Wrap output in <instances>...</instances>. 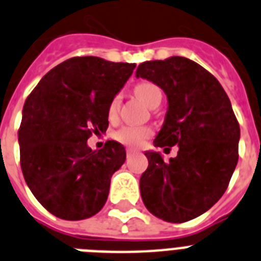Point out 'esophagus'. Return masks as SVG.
I'll list each match as a JSON object with an SVG mask.
<instances>
[{
    "label": "esophagus",
    "instance_id": "34e87169",
    "mask_svg": "<svg viewBox=\"0 0 261 261\" xmlns=\"http://www.w3.org/2000/svg\"><path fill=\"white\" fill-rule=\"evenodd\" d=\"M126 154H127V156H131V155H134V154H135V150H133V149H127Z\"/></svg>",
    "mask_w": 261,
    "mask_h": 261
}]
</instances>
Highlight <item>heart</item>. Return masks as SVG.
Here are the masks:
<instances>
[{"mask_svg":"<svg viewBox=\"0 0 261 261\" xmlns=\"http://www.w3.org/2000/svg\"><path fill=\"white\" fill-rule=\"evenodd\" d=\"M135 94L138 97L143 100L147 106L154 107L156 103H161L162 100V91L156 84L151 82H142L135 87ZM120 106V95L116 94L112 96L109 103V116L115 118L118 115ZM152 134V130L146 126H123L119 130L115 131L114 138L116 141L128 147H139L145 143Z\"/></svg>","mask_w":261,"mask_h":261,"instance_id":"b5f03b06","label":"heart"}]
</instances>
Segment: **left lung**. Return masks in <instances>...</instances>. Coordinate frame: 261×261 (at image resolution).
Listing matches in <instances>:
<instances>
[{"instance_id":"left-lung-1","label":"left lung","mask_w":261,"mask_h":261,"mask_svg":"<svg viewBox=\"0 0 261 261\" xmlns=\"http://www.w3.org/2000/svg\"><path fill=\"white\" fill-rule=\"evenodd\" d=\"M160 86L169 100L156 147L178 146L175 158L146 151L142 201L150 213L167 222H186L211 209L229 185L239 161L240 126L229 97L204 67L186 57L145 61L137 69Z\"/></svg>"}]
</instances>
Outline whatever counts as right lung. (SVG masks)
<instances>
[{
	"label": "right lung",
	"mask_w": 261,
	"mask_h": 261,
	"mask_svg": "<svg viewBox=\"0 0 261 261\" xmlns=\"http://www.w3.org/2000/svg\"><path fill=\"white\" fill-rule=\"evenodd\" d=\"M134 68L95 56L72 57L50 69L27 97L18 128L21 170L33 196L59 219H88L105 206L126 150L115 141L91 150L87 139L107 130L110 100Z\"/></svg>",
	"instance_id": "1"
}]
</instances>
